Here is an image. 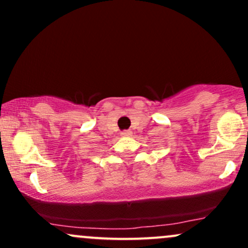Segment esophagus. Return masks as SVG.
Segmentation results:
<instances>
[{"mask_svg": "<svg viewBox=\"0 0 248 248\" xmlns=\"http://www.w3.org/2000/svg\"><path fill=\"white\" fill-rule=\"evenodd\" d=\"M132 135V132L130 130H122L121 136H124V138H128V136Z\"/></svg>", "mask_w": 248, "mask_h": 248, "instance_id": "1", "label": "esophagus"}]
</instances>
